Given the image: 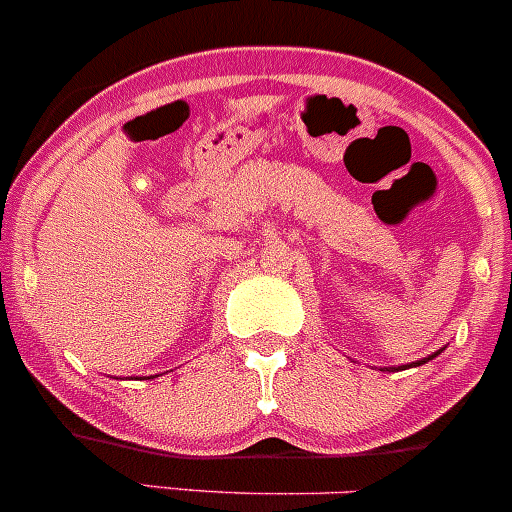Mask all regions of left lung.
<instances>
[{
    "label": "left lung",
    "instance_id": "obj_1",
    "mask_svg": "<svg viewBox=\"0 0 512 512\" xmlns=\"http://www.w3.org/2000/svg\"><path fill=\"white\" fill-rule=\"evenodd\" d=\"M435 355H438V352H435ZM433 355V357H435ZM433 357H425V360H418V362H413V365H423V362H428V360H433Z\"/></svg>",
    "mask_w": 512,
    "mask_h": 512
}]
</instances>
